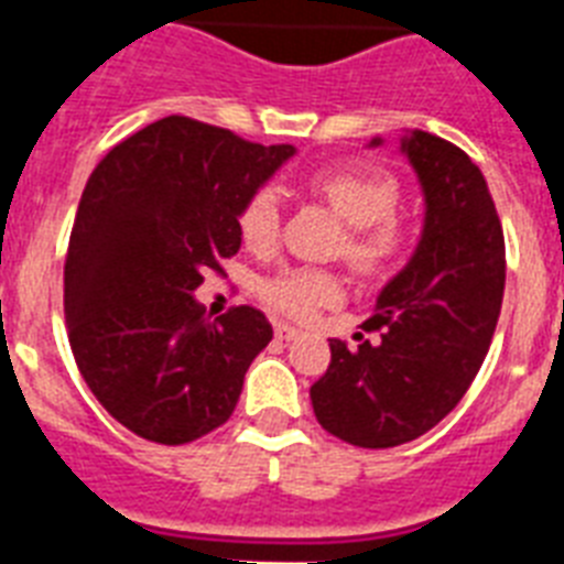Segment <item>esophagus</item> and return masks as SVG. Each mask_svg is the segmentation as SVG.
Returning a JSON list of instances; mask_svg holds the SVG:
<instances>
[{"label":"esophagus","mask_w":564,"mask_h":564,"mask_svg":"<svg viewBox=\"0 0 564 564\" xmlns=\"http://www.w3.org/2000/svg\"><path fill=\"white\" fill-rule=\"evenodd\" d=\"M274 336H278L281 343H292V339H299L301 330H295V327H290V325H278L274 327Z\"/></svg>","instance_id":"esophagus-1"}]
</instances>
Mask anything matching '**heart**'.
Returning a JSON list of instances; mask_svg holds the SVG:
<instances>
[{
  "instance_id": "b5f03b06",
  "label": "heart",
  "mask_w": 564,
  "mask_h": 564,
  "mask_svg": "<svg viewBox=\"0 0 564 564\" xmlns=\"http://www.w3.org/2000/svg\"><path fill=\"white\" fill-rule=\"evenodd\" d=\"M310 189L322 195L336 216L351 225L345 254L362 272H380L401 254L403 237L394 225L398 184L389 175L371 170H322L310 175ZM239 237L251 251H269L281 230V202L272 187H260L248 195L237 216ZM265 301L283 316L307 322L318 310L334 307L345 295L343 281L322 269H290L263 286Z\"/></svg>"
}]
</instances>
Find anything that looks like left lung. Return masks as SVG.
I'll return each instance as SVG.
<instances>
[{
	"mask_svg": "<svg viewBox=\"0 0 564 564\" xmlns=\"http://www.w3.org/2000/svg\"><path fill=\"white\" fill-rule=\"evenodd\" d=\"M401 154L424 195L419 246L366 322V330L383 327L380 343L330 339V366L310 386L318 424L357 447L412 442L463 401L507 283L503 228L477 163L427 131H406Z\"/></svg>",
	"mask_w": 564,
	"mask_h": 564,
	"instance_id": "1",
	"label": "left lung"
}]
</instances>
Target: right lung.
<instances>
[{
	"label": "right lung",
	"instance_id": "right-lung-1",
	"mask_svg": "<svg viewBox=\"0 0 564 564\" xmlns=\"http://www.w3.org/2000/svg\"><path fill=\"white\" fill-rule=\"evenodd\" d=\"M292 154L166 117L93 170L66 251L64 316L84 383L137 436L187 445L230 419L272 325L254 307L207 322L193 292L237 254L239 207Z\"/></svg>",
	"mask_w": 564,
	"mask_h": 564
}]
</instances>
